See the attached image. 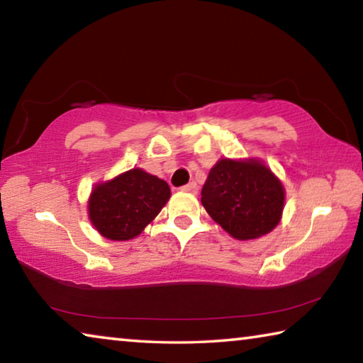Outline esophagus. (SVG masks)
Returning <instances> with one entry per match:
<instances>
[{
  "label": "esophagus",
  "mask_w": 363,
  "mask_h": 363,
  "mask_svg": "<svg viewBox=\"0 0 363 363\" xmlns=\"http://www.w3.org/2000/svg\"><path fill=\"white\" fill-rule=\"evenodd\" d=\"M181 190H184V192H189V194H196L199 192V186H196L195 182H189L187 186L181 187Z\"/></svg>",
  "instance_id": "1"
}]
</instances>
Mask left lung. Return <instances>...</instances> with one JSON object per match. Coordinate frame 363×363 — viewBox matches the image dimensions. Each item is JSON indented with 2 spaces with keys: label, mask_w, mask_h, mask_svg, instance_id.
<instances>
[{
  "label": "left lung",
  "mask_w": 363,
  "mask_h": 363,
  "mask_svg": "<svg viewBox=\"0 0 363 363\" xmlns=\"http://www.w3.org/2000/svg\"><path fill=\"white\" fill-rule=\"evenodd\" d=\"M201 205L237 240H255L281 219L285 187L259 158H220L201 189Z\"/></svg>",
  "instance_id": "8db88e82"
}]
</instances>
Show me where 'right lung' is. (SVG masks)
Masks as SVG:
<instances>
[{
  "mask_svg": "<svg viewBox=\"0 0 363 363\" xmlns=\"http://www.w3.org/2000/svg\"><path fill=\"white\" fill-rule=\"evenodd\" d=\"M169 196V186L163 179L133 168L96 184L88 199V218L108 240H131L158 216Z\"/></svg>",
  "mask_w": 363,
  "mask_h": 363,
  "instance_id": "1",
  "label": "right lung"
}]
</instances>
